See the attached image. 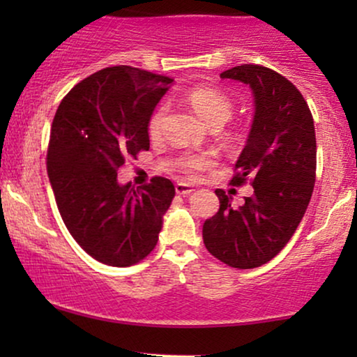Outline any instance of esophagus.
Here are the masks:
<instances>
[{
    "instance_id": "1",
    "label": "esophagus",
    "mask_w": 357,
    "mask_h": 357,
    "mask_svg": "<svg viewBox=\"0 0 357 357\" xmlns=\"http://www.w3.org/2000/svg\"><path fill=\"white\" fill-rule=\"evenodd\" d=\"M174 190H176V192H178V195L188 196V195H191L192 191H195V188H192L191 184H186V183H176Z\"/></svg>"
}]
</instances>
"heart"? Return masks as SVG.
I'll use <instances>...</instances> for the list:
<instances>
[{"instance_id": "b5f03b06", "label": "heart", "mask_w": 357, "mask_h": 357, "mask_svg": "<svg viewBox=\"0 0 357 357\" xmlns=\"http://www.w3.org/2000/svg\"><path fill=\"white\" fill-rule=\"evenodd\" d=\"M186 102L210 127H221L233 114V102L230 97L211 87H196L190 90L186 93ZM165 116V105H159L151 114L149 121H147V132L151 137H158L161 134ZM210 165L211 158L208 154H190L181 159V169L188 176H196Z\"/></svg>"}]
</instances>
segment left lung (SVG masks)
I'll return each mask as SVG.
<instances>
[{
    "label": "left lung",
    "mask_w": 357,
    "mask_h": 357,
    "mask_svg": "<svg viewBox=\"0 0 357 357\" xmlns=\"http://www.w3.org/2000/svg\"><path fill=\"white\" fill-rule=\"evenodd\" d=\"M221 79L252 89L255 116L231 184L250 179L253 195L241 206L216 190L220 210L204 221L203 241L213 257L235 268H255L289 243L304 218L315 183L314 119L296 85L261 65H238Z\"/></svg>",
    "instance_id": "8db88e82"
}]
</instances>
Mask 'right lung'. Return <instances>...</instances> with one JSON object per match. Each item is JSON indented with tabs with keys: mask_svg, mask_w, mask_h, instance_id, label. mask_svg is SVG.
Instances as JSON below:
<instances>
[{
	"mask_svg": "<svg viewBox=\"0 0 357 357\" xmlns=\"http://www.w3.org/2000/svg\"><path fill=\"white\" fill-rule=\"evenodd\" d=\"M173 79L107 67L77 84L56 109L47 171L65 227L90 257L130 267L158 243L174 184L155 176L141 190L119 184L117 169L149 149L147 121Z\"/></svg>",
	"mask_w": 357,
	"mask_h": 357,
	"instance_id": "add662e5",
	"label": "right lung"
}]
</instances>
